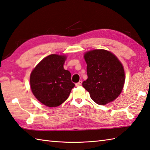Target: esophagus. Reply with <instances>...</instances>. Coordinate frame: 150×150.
Listing matches in <instances>:
<instances>
[{"label": "esophagus", "instance_id": "34e87169", "mask_svg": "<svg viewBox=\"0 0 150 150\" xmlns=\"http://www.w3.org/2000/svg\"><path fill=\"white\" fill-rule=\"evenodd\" d=\"M82 83H83V81H80L79 82V83H76V86H81V84H82Z\"/></svg>", "mask_w": 150, "mask_h": 150}]
</instances>
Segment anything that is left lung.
<instances>
[{
	"mask_svg": "<svg viewBox=\"0 0 150 150\" xmlns=\"http://www.w3.org/2000/svg\"><path fill=\"white\" fill-rule=\"evenodd\" d=\"M88 79L83 86L97 104L113 101L121 93L125 82L124 69L115 55L105 49H94L84 55Z\"/></svg>",
	"mask_w": 150,
	"mask_h": 150,
	"instance_id": "1",
	"label": "left lung"
}]
</instances>
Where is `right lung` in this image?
<instances>
[{
	"label": "right lung",
	"mask_w": 150,
	"mask_h": 150,
	"mask_svg": "<svg viewBox=\"0 0 150 150\" xmlns=\"http://www.w3.org/2000/svg\"><path fill=\"white\" fill-rule=\"evenodd\" d=\"M66 60L65 55H49L31 72L32 92L38 101L49 107L63 103L75 86L71 82V73L64 68Z\"/></svg>",
	"instance_id": "obj_1"
}]
</instances>
